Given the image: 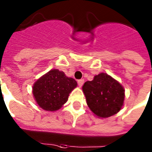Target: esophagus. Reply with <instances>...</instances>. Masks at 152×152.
Instances as JSON below:
<instances>
[{
    "mask_svg": "<svg viewBox=\"0 0 152 152\" xmlns=\"http://www.w3.org/2000/svg\"><path fill=\"white\" fill-rule=\"evenodd\" d=\"M84 79H80V80H77V84H78V86L80 87V88H81V87H82V85L84 84Z\"/></svg>",
    "mask_w": 152,
    "mask_h": 152,
    "instance_id": "34e87169",
    "label": "esophagus"
}]
</instances>
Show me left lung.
Listing matches in <instances>:
<instances>
[{
  "mask_svg": "<svg viewBox=\"0 0 152 152\" xmlns=\"http://www.w3.org/2000/svg\"><path fill=\"white\" fill-rule=\"evenodd\" d=\"M90 110L100 118H107L122 109L125 99L123 86L106 73H100L82 87Z\"/></svg>",
  "mask_w": 152,
  "mask_h": 152,
  "instance_id": "left-lung-1",
  "label": "left lung"
}]
</instances>
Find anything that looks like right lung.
Listing matches in <instances>:
<instances>
[{
  "label": "right lung",
  "mask_w": 152,
  "mask_h": 152,
  "mask_svg": "<svg viewBox=\"0 0 152 152\" xmlns=\"http://www.w3.org/2000/svg\"><path fill=\"white\" fill-rule=\"evenodd\" d=\"M77 81L58 69L47 72L36 80L33 94L36 103L44 110H59L68 101L69 94L77 87Z\"/></svg>",
  "instance_id": "obj_1"
}]
</instances>
